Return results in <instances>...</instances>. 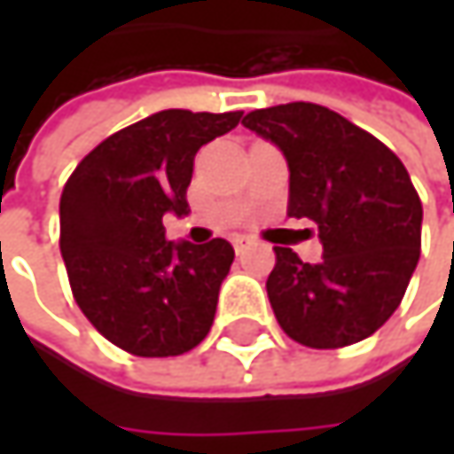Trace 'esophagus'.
Returning <instances> with one entry per match:
<instances>
[{"mask_svg": "<svg viewBox=\"0 0 454 454\" xmlns=\"http://www.w3.org/2000/svg\"><path fill=\"white\" fill-rule=\"evenodd\" d=\"M231 241H233V249H236V252H244V249H249V247L254 244V239H252V236H244V233L233 236Z\"/></svg>", "mask_w": 454, "mask_h": 454, "instance_id": "1", "label": "esophagus"}]
</instances>
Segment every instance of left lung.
<instances>
[{
    "instance_id": "obj_1",
    "label": "left lung",
    "mask_w": 454,
    "mask_h": 454,
    "mask_svg": "<svg viewBox=\"0 0 454 454\" xmlns=\"http://www.w3.org/2000/svg\"><path fill=\"white\" fill-rule=\"evenodd\" d=\"M244 129L289 165V218H308L320 262L276 247L268 300L281 328L313 349L363 341L400 308L420 257L423 207L400 157L339 113L289 102L249 113Z\"/></svg>"
}]
</instances>
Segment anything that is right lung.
Wrapping results in <instances>:
<instances>
[{
	"mask_svg": "<svg viewBox=\"0 0 454 454\" xmlns=\"http://www.w3.org/2000/svg\"><path fill=\"white\" fill-rule=\"evenodd\" d=\"M239 121L241 113H154L91 149L62 189L59 249L73 297L131 355H184L210 333L233 247L168 241L162 215H189L194 154Z\"/></svg>",
	"mask_w": 454,
	"mask_h": 454,
	"instance_id": "1",
	"label": "right lung"
}]
</instances>
